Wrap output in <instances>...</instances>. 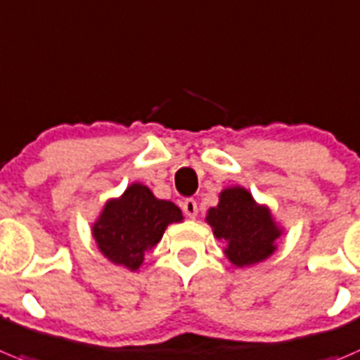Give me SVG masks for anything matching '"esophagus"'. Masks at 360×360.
<instances>
[{
  "label": "esophagus",
  "instance_id": "obj_1",
  "mask_svg": "<svg viewBox=\"0 0 360 360\" xmlns=\"http://www.w3.org/2000/svg\"><path fill=\"white\" fill-rule=\"evenodd\" d=\"M183 212H184V215L190 217V219H195L197 212H199L195 199H184L183 200Z\"/></svg>",
  "mask_w": 360,
  "mask_h": 360
}]
</instances>
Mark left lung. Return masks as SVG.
Returning a JSON list of instances; mask_svg holds the SVG:
<instances>
[{
	"label": "left lung",
	"instance_id": "obj_1",
	"mask_svg": "<svg viewBox=\"0 0 360 360\" xmlns=\"http://www.w3.org/2000/svg\"><path fill=\"white\" fill-rule=\"evenodd\" d=\"M206 220L217 238L228 242L226 257L238 267L265 260L274 251L280 229L264 206L252 200L251 193L240 186L220 193L217 208L208 212Z\"/></svg>",
	"mask_w": 360,
	"mask_h": 360
}]
</instances>
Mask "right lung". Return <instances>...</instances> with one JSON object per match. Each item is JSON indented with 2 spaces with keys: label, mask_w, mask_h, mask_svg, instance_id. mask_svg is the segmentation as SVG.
<instances>
[{
  "label": "right lung",
  "mask_w": 360,
  "mask_h": 360,
  "mask_svg": "<svg viewBox=\"0 0 360 360\" xmlns=\"http://www.w3.org/2000/svg\"><path fill=\"white\" fill-rule=\"evenodd\" d=\"M181 220L183 213L176 204L156 199L147 186L136 183L120 199L105 204L93 235L109 260L136 271L145 251L161 240L167 226Z\"/></svg>",
  "instance_id": "1"
}]
</instances>
